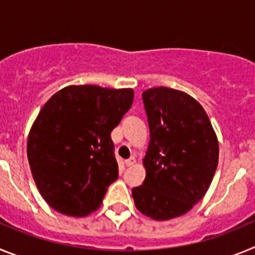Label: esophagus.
<instances>
[{
	"label": "esophagus",
	"instance_id": "1",
	"mask_svg": "<svg viewBox=\"0 0 255 255\" xmlns=\"http://www.w3.org/2000/svg\"><path fill=\"white\" fill-rule=\"evenodd\" d=\"M134 163H135V157H134V155H131L130 158L125 159V164H126V166H132V164H134Z\"/></svg>",
	"mask_w": 255,
	"mask_h": 255
}]
</instances>
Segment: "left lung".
I'll use <instances>...</instances> for the list:
<instances>
[{
	"mask_svg": "<svg viewBox=\"0 0 255 255\" xmlns=\"http://www.w3.org/2000/svg\"><path fill=\"white\" fill-rule=\"evenodd\" d=\"M149 125L144 157L147 176L132 188L143 215L166 221L185 215L208 190L218 164V140L204 108L184 92L150 88L143 92Z\"/></svg>",
	"mask_w": 255,
	"mask_h": 255,
	"instance_id": "8db88e82",
	"label": "left lung"
}]
</instances>
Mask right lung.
Listing matches in <instances>:
<instances>
[{
  "label": "right lung",
  "instance_id": "obj_1",
  "mask_svg": "<svg viewBox=\"0 0 255 255\" xmlns=\"http://www.w3.org/2000/svg\"><path fill=\"white\" fill-rule=\"evenodd\" d=\"M132 89L70 85L47 101L28 138V161L47 203L84 217L100 208L119 176L111 131L129 111Z\"/></svg>",
  "mask_w": 255,
  "mask_h": 255
}]
</instances>
